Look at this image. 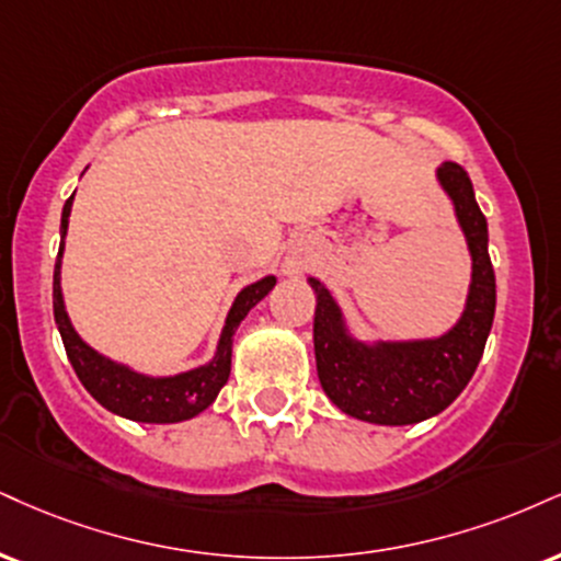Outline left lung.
I'll list each match as a JSON object with an SVG mask.
<instances>
[{
	"label": "left lung",
	"instance_id": "8db88e82",
	"mask_svg": "<svg viewBox=\"0 0 561 561\" xmlns=\"http://www.w3.org/2000/svg\"><path fill=\"white\" fill-rule=\"evenodd\" d=\"M438 182L455 201L473 255V282L462 319L438 340L366 345L347 334L342 310L319 279L313 347L321 387L342 413L379 426H408L442 413L473 379L496 310V279L489 259V227L476 204L473 182L455 161L438 167Z\"/></svg>",
	"mask_w": 561,
	"mask_h": 561
}]
</instances>
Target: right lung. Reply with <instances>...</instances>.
<instances>
[{
	"mask_svg": "<svg viewBox=\"0 0 561 561\" xmlns=\"http://www.w3.org/2000/svg\"><path fill=\"white\" fill-rule=\"evenodd\" d=\"M72 195L65 201L62 208V227H59L62 242H59L57 263H54V321H57L67 357H70L72 368H76L80 383L91 391L93 400L104 404L106 410H112L114 415L130 417V421L138 423H178L204 413L229 379L234 329H238V323L245 319L248 310H251L255 302L266 298L268 289L276 285V279L274 276H263L261 282L248 285L238 298H234L232 308H229L225 329H221L219 347H216L214 360L208 363V366L193 368L180 376H167V379H151V376L135 374V370L127 366H119V363H114L110 357L99 355L96 350L88 347L78 336L76 329H72L70 319H67L62 287H59V266H62Z\"/></svg>",
	"mask_w": 561,
	"mask_h": 561,
	"instance_id": "add662e5",
	"label": "right lung"
}]
</instances>
